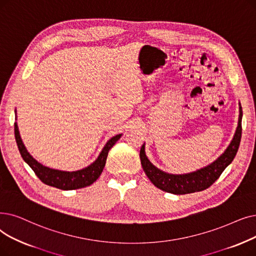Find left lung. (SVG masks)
I'll return each instance as SVG.
<instances>
[{
  "mask_svg": "<svg viewBox=\"0 0 256 256\" xmlns=\"http://www.w3.org/2000/svg\"><path fill=\"white\" fill-rule=\"evenodd\" d=\"M242 110L240 104L238 128L228 148L212 163L192 172L174 174L165 172L156 168L148 158L146 154V143H144L140 150V160L144 172L156 187L166 192L174 194H186L206 190L218 179L220 174L225 170V168L236 157L242 138Z\"/></svg>",
  "mask_w": 256,
  "mask_h": 256,
  "instance_id": "8db88e82",
  "label": "left lung"
}]
</instances>
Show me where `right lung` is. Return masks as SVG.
I'll list each match as a JSON object with an SVG mask.
<instances>
[{
	"label": "right lung",
	"mask_w": 256,
	"mask_h": 256,
	"mask_svg": "<svg viewBox=\"0 0 256 256\" xmlns=\"http://www.w3.org/2000/svg\"><path fill=\"white\" fill-rule=\"evenodd\" d=\"M14 113L16 120V110H14ZM14 136L22 158H23V160L30 166L32 170L36 172V174L38 176V179L42 183H45L49 186L60 188V190H78V188L90 186L98 179L104 168L110 150L114 146V144L120 139L122 134L116 135L110 138L106 143L102 150L92 164L86 166V168L82 170L75 172H66L50 168L48 166L42 165L38 160L33 158L30 152L27 150L25 144L23 143V140L20 138L18 122H14Z\"/></svg>",
	"instance_id": "obj_1"
}]
</instances>
